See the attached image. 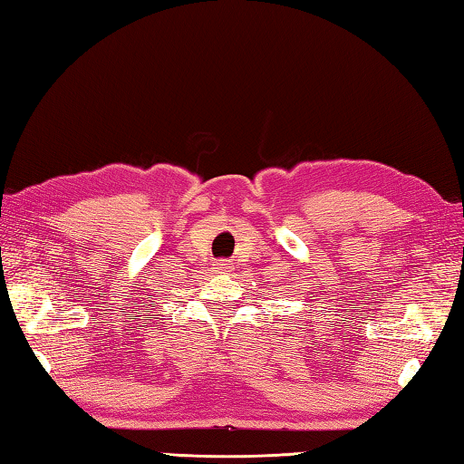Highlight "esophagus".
<instances>
[{
    "label": "esophagus",
    "mask_w": 464,
    "mask_h": 464,
    "mask_svg": "<svg viewBox=\"0 0 464 464\" xmlns=\"http://www.w3.org/2000/svg\"><path fill=\"white\" fill-rule=\"evenodd\" d=\"M213 269H215L217 273H227V271L231 269V263L227 261V259H219V261L213 263Z\"/></svg>",
    "instance_id": "obj_1"
}]
</instances>
